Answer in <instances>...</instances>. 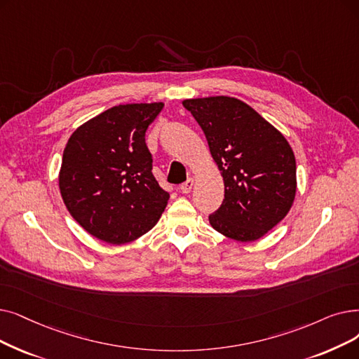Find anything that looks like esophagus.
<instances>
[{
  "mask_svg": "<svg viewBox=\"0 0 359 359\" xmlns=\"http://www.w3.org/2000/svg\"><path fill=\"white\" fill-rule=\"evenodd\" d=\"M192 186H194V179L189 177L184 183L180 184V191H182L183 194H189L191 189H192Z\"/></svg>",
  "mask_w": 359,
  "mask_h": 359,
  "instance_id": "1",
  "label": "esophagus"
}]
</instances>
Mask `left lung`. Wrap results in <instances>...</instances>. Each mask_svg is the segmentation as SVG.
Segmentation results:
<instances>
[{"label":"left lung","mask_w":359,"mask_h":359,"mask_svg":"<svg viewBox=\"0 0 359 359\" xmlns=\"http://www.w3.org/2000/svg\"><path fill=\"white\" fill-rule=\"evenodd\" d=\"M224 180V199L210 224L239 242L262 238L289 212L296 161L286 137L252 107L231 97L184 100Z\"/></svg>","instance_id":"8db88e82"}]
</instances>
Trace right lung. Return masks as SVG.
I'll use <instances>...</instances> for the list:
<instances>
[{
	"mask_svg": "<svg viewBox=\"0 0 359 359\" xmlns=\"http://www.w3.org/2000/svg\"><path fill=\"white\" fill-rule=\"evenodd\" d=\"M163 102L116 105L70 136L60 170V192L89 235L123 245L145 235L167 205L168 192L152 175L145 142Z\"/></svg>",
	"mask_w": 359,
	"mask_h": 359,
	"instance_id": "1",
	"label": "right lung"
}]
</instances>
